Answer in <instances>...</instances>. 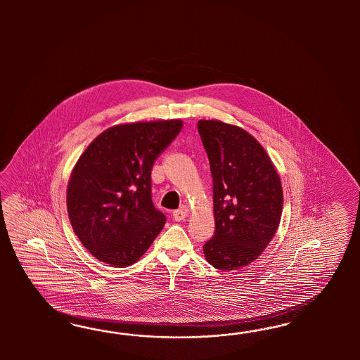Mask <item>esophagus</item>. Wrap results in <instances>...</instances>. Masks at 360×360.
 I'll use <instances>...</instances> for the list:
<instances>
[{
  "instance_id": "obj_1",
  "label": "esophagus",
  "mask_w": 360,
  "mask_h": 360,
  "mask_svg": "<svg viewBox=\"0 0 360 360\" xmlns=\"http://www.w3.org/2000/svg\"><path fill=\"white\" fill-rule=\"evenodd\" d=\"M187 215H188V208L186 207V206H182V207L178 208L176 211L173 212V219L176 220V221H181V220H185L187 218Z\"/></svg>"
}]
</instances>
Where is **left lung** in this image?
I'll use <instances>...</instances> for the list:
<instances>
[{"mask_svg": "<svg viewBox=\"0 0 360 360\" xmlns=\"http://www.w3.org/2000/svg\"><path fill=\"white\" fill-rule=\"evenodd\" d=\"M214 182L215 233L203 245L208 264L235 272L271 243L283 214V186L269 155L248 131L199 120Z\"/></svg>", "mask_w": 360, "mask_h": 360, "instance_id": "8db88e82", "label": "left lung"}]
</instances>
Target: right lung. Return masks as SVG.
I'll return each mask as SVG.
<instances>
[{"mask_svg":"<svg viewBox=\"0 0 360 360\" xmlns=\"http://www.w3.org/2000/svg\"><path fill=\"white\" fill-rule=\"evenodd\" d=\"M182 125L176 119L115 125L79 157L67 186V212L82 244L100 262L134 264L164 229L150 174Z\"/></svg>","mask_w":360,"mask_h":360,"instance_id":"obj_1","label":"right lung"}]
</instances>
